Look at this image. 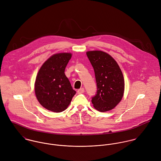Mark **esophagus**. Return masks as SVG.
<instances>
[{
  "label": "esophagus",
  "instance_id": "34e87169",
  "mask_svg": "<svg viewBox=\"0 0 161 161\" xmlns=\"http://www.w3.org/2000/svg\"><path fill=\"white\" fill-rule=\"evenodd\" d=\"M84 92H85V90H84V88H80V89H79L77 91V93H78L79 94L82 93H84Z\"/></svg>",
  "mask_w": 161,
  "mask_h": 161
}]
</instances>
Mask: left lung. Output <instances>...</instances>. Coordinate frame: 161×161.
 <instances>
[{"instance_id": "1", "label": "left lung", "mask_w": 161, "mask_h": 161, "mask_svg": "<svg viewBox=\"0 0 161 161\" xmlns=\"http://www.w3.org/2000/svg\"><path fill=\"white\" fill-rule=\"evenodd\" d=\"M94 69L97 93L92 97L93 107L99 112L113 109L121 101L125 89L122 72L115 59L101 51L87 52Z\"/></svg>"}]
</instances>
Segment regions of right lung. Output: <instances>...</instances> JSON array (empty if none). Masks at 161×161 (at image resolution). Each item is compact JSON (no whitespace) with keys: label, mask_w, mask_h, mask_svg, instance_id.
Listing matches in <instances>:
<instances>
[{"label":"right lung","mask_w":161,"mask_h":161,"mask_svg":"<svg viewBox=\"0 0 161 161\" xmlns=\"http://www.w3.org/2000/svg\"><path fill=\"white\" fill-rule=\"evenodd\" d=\"M70 53H58L42 65L36 78L35 91L40 103L48 110L61 112L69 106L76 92L64 71Z\"/></svg>","instance_id":"right-lung-1"}]
</instances>
